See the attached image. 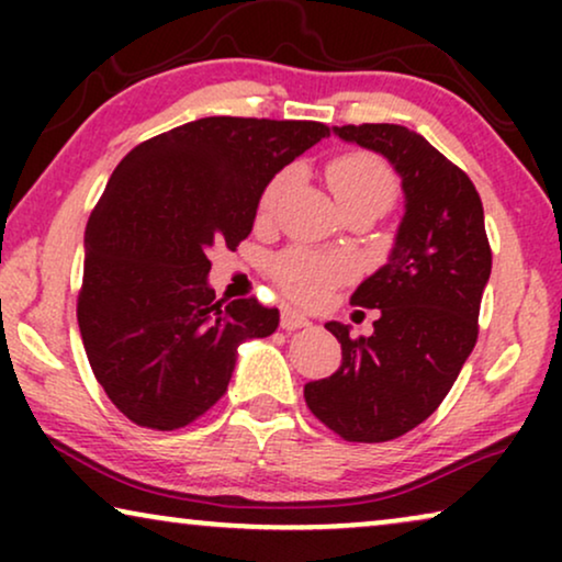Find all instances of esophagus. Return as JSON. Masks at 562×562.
<instances>
[{"instance_id": "1", "label": "esophagus", "mask_w": 562, "mask_h": 562, "mask_svg": "<svg viewBox=\"0 0 562 562\" xmlns=\"http://www.w3.org/2000/svg\"><path fill=\"white\" fill-rule=\"evenodd\" d=\"M306 325H310V319H306L299 310H291V306H286V310L281 312V327L283 329H299V327H306Z\"/></svg>"}]
</instances>
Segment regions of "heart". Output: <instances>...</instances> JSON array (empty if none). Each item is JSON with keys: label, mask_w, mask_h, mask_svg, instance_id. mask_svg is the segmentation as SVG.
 <instances>
[{"label": "heart", "mask_w": 562, "mask_h": 562, "mask_svg": "<svg viewBox=\"0 0 562 562\" xmlns=\"http://www.w3.org/2000/svg\"><path fill=\"white\" fill-rule=\"evenodd\" d=\"M291 181H294V171H283L276 176L266 187L263 199H260V212L271 214ZM327 181L342 210L360 202H379L389 206L396 196L394 173L373 153H345V156H337L327 166ZM271 273L289 296H294L304 304H314L335 283L348 279L350 266L345 260L325 258L317 256V252L294 248L281 252L273 260Z\"/></svg>", "instance_id": "1"}]
</instances>
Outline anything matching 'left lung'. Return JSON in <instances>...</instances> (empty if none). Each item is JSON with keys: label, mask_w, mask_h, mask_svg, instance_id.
<instances>
[{"label": "left lung", "mask_w": 562, "mask_h": 562, "mask_svg": "<svg viewBox=\"0 0 562 562\" xmlns=\"http://www.w3.org/2000/svg\"><path fill=\"white\" fill-rule=\"evenodd\" d=\"M333 133L394 166L404 217L389 263L350 296V304L381 310L373 335L352 337L348 325L327 322L342 363L329 379L306 383L304 398L342 440L386 442L442 404L471 356L491 248L473 181L419 133L386 122Z\"/></svg>", "instance_id": "left-lung-1"}]
</instances>
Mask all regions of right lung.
Returning <instances> with one entry per match:
<instances>
[{"label":"right lung","mask_w":562,"mask_h":562,"mask_svg":"<svg viewBox=\"0 0 562 562\" xmlns=\"http://www.w3.org/2000/svg\"><path fill=\"white\" fill-rule=\"evenodd\" d=\"M327 135L322 122L204 117L114 168L83 235L76 317L91 371L130 422L187 427L227 391L237 348L276 333L279 310L217 302L210 250L237 248L273 176Z\"/></svg>","instance_id":"add662e5"}]
</instances>
